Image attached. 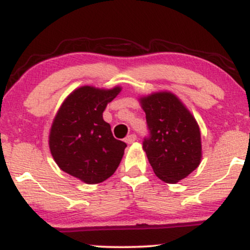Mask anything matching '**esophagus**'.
Returning <instances> with one entry per match:
<instances>
[{"label":"esophagus","instance_id":"1","mask_svg":"<svg viewBox=\"0 0 250 250\" xmlns=\"http://www.w3.org/2000/svg\"><path fill=\"white\" fill-rule=\"evenodd\" d=\"M136 135L135 134H130L129 136H127V139H125V142L128 143V145H131V143H134L135 141H136Z\"/></svg>","mask_w":250,"mask_h":250}]
</instances>
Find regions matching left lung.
<instances>
[{
  "mask_svg": "<svg viewBox=\"0 0 250 250\" xmlns=\"http://www.w3.org/2000/svg\"><path fill=\"white\" fill-rule=\"evenodd\" d=\"M150 136L143 150L155 175L167 183L186 179L202 159L201 131L196 120L171 91H156L139 99Z\"/></svg>",
  "mask_w": 250,
  "mask_h": 250,
  "instance_id": "8db88e82",
  "label": "left lung"
}]
</instances>
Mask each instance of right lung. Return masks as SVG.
Listing matches in <instances>:
<instances>
[{
    "label": "right lung",
    "mask_w": 250,
    "mask_h": 250,
    "mask_svg": "<svg viewBox=\"0 0 250 250\" xmlns=\"http://www.w3.org/2000/svg\"><path fill=\"white\" fill-rule=\"evenodd\" d=\"M121 90L120 85H82L67 96L51 123L49 149L56 165L88 185L101 183L115 173L127 147L103 120L107 104Z\"/></svg>",
    "instance_id": "1"
}]
</instances>
